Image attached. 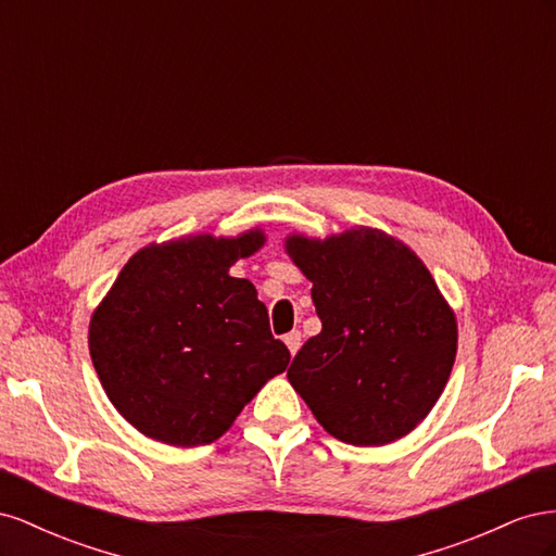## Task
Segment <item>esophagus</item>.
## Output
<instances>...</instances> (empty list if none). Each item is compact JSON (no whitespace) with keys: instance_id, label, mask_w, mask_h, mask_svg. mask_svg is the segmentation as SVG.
<instances>
[{"instance_id":"obj_1","label":"esophagus","mask_w":556,"mask_h":556,"mask_svg":"<svg viewBox=\"0 0 556 556\" xmlns=\"http://www.w3.org/2000/svg\"><path fill=\"white\" fill-rule=\"evenodd\" d=\"M285 345H288V350H290V355L294 357L296 352H299V348H301V331H290L288 336H285Z\"/></svg>"}]
</instances>
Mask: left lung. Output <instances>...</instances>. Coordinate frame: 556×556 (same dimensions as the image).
Segmentation results:
<instances>
[{"label": "left lung", "instance_id": "left-lung-1", "mask_svg": "<svg viewBox=\"0 0 556 556\" xmlns=\"http://www.w3.org/2000/svg\"><path fill=\"white\" fill-rule=\"evenodd\" d=\"M285 252L313 282L323 323L288 371L296 394L343 443L378 447L408 435L457 357V315L425 262L364 225L327 239L288 233Z\"/></svg>", "mask_w": 556, "mask_h": 556}]
</instances>
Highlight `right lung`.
Masks as SVG:
<instances>
[{"label":"right lung","mask_w":556,"mask_h":556,"mask_svg":"<svg viewBox=\"0 0 556 556\" xmlns=\"http://www.w3.org/2000/svg\"><path fill=\"white\" fill-rule=\"evenodd\" d=\"M266 243L190 233L134 252L90 317V357L109 401L143 435L197 447L220 439L290 364L255 285L229 268Z\"/></svg>","instance_id":"right-lung-1"}]
</instances>
